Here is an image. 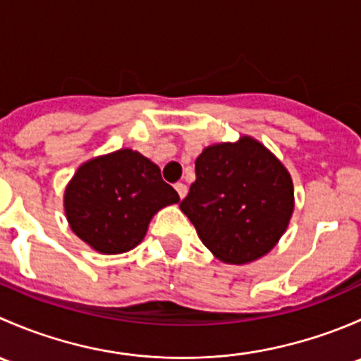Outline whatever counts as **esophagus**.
I'll list each match as a JSON object with an SVG mask.
<instances>
[{"mask_svg": "<svg viewBox=\"0 0 361 361\" xmlns=\"http://www.w3.org/2000/svg\"><path fill=\"white\" fill-rule=\"evenodd\" d=\"M174 188H176L178 195H180L181 199H183L185 195H187V185H185V183H176V185H174Z\"/></svg>", "mask_w": 361, "mask_h": 361, "instance_id": "1", "label": "esophagus"}]
</instances>
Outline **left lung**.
<instances>
[{
	"label": "left lung",
	"instance_id": "1",
	"mask_svg": "<svg viewBox=\"0 0 361 361\" xmlns=\"http://www.w3.org/2000/svg\"><path fill=\"white\" fill-rule=\"evenodd\" d=\"M181 211L207 250L227 264L264 257L288 227L293 185L288 171L251 137L207 147Z\"/></svg>",
	"mask_w": 361,
	"mask_h": 361
}]
</instances>
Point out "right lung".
<instances>
[{"instance_id":"obj_1","label":"right lung","mask_w":361,"mask_h":361,"mask_svg":"<svg viewBox=\"0 0 361 361\" xmlns=\"http://www.w3.org/2000/svg\"><path fill=\"white\" fill-rule=\"evenodd\" d=\"M178 201L159 167L126 148L83 164L69 181L64 207L69 227L82 241L116 255L140 245L152 216Z\"/></svg>"}]
</instances>
